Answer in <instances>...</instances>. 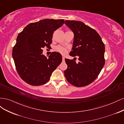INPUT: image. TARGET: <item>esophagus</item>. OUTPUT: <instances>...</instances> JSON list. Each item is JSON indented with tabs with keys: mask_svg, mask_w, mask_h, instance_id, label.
<instances>
[{
	"mask_svg": "<svg viewBox=\"0 0 124 124\" xmlns=\"http://www.w3.org/2000/svg\"><path fill=\"white\" fill-rule=\"evenodd\" d=\"M62 61H64V60H65V57H64V56H62Z\"/></svg>",
	"mask_w": 124,
	"mask_h": 124,
	"instance_id": "obj_1",
	"label": "esophagus"
}]
</instances>
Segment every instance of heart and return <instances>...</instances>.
<instances>
[{"label":"heart","mask_w":124,"mask_h":124,"mask_svg":"<svg viewBox=\"0 0 124 124\" xmlns=\"http://www.w3.org/2000/svg\"><path fill=\"white\" fill-rule=\"evenodd\" d=\"M55 50L56 51H57L59 52V53H61L62 54H63V55L66 54L67 52V48L61 46H56L55 48Z\"/></svg>","instance_id":"b5f03b06"}]
</instances>
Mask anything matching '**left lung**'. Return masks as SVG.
Instances as JSON below:
<instances>
[{
    "mask_svg": "<svg viewBox=\"0 0 124 124\" xmlns=\"http://www.w3.org/2000/svg\"><path fill=\"white\" fill-rule=\"evenodd\" d=\"M65 24L74 33L70 55L78 56L79 62L65 58L64 74L69 83L77 87L87 86L98 77L105 63L104 44L95 29L80 21L66 20Z\"/></svg>",
    "mask_w": 124,
    "mask_h": 124,
    "instance_id": "1",
    "label": "left lung"
}]
</instances>
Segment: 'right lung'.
<instances>
[{
  "mask_svg": "<svg viewBox=\"0 0 124 124\" xmlns=\"http://www.w3.org/2000/svg\"><path fill=\"white\" fill-rule=\"evenodd\" d=\"M63 23V19L40 20L28 24L18 35L12 57L18 75L26 83L46 84L62 62L61 54L53 52L47 58L42 54V48L51 47L54 32Z\"/></svg>",
  "mask_w": 124,
  "mask_h": 124,
  "instance_id": "1",
  "label": "right lung"
}]
</instances>
